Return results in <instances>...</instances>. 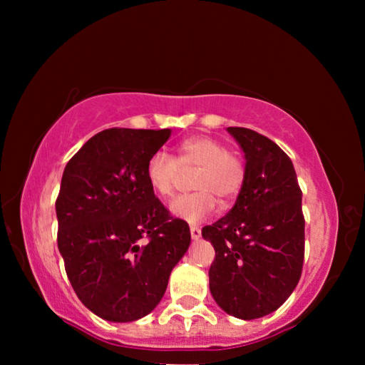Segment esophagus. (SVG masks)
I'll return each instance as SVG.
<instances>
[{"instance_id":"1","label":"esophagus","mask_w":365,"mask_h":365,"mask_svg":"<svg viewBox=\"0 0 365 365\" xmlns=\"http://www.w3.org/2000/svg\"><path fill=\"white\" fill-rule=\"evenodd\" d=\"M190 233H191V238L197 240V238L201 237V228L196 227V225H191V227H190Z\"/></svg>"}]
</instances>
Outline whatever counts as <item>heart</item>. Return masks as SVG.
<instances>
[{
    "label": "heart",
    "instance_id": "1",
    "mask_svg": "<svg viewBox=\"0 0 365 365\" xmlns=\"http://www.w3.org/2000/svg\"><path fill=\"white\" fill-rule=\"evenodd\" d=\"M180 168H197L193 178L196 191L180 196L170 206V212L188 224H197L215 211V196L222 201L233 200L246 180V163L238 153L227 151L212 137H191L178 145L175 158L158 151L148 160L146 180L163 201L174 197Z\"/></svg>",
    "mask_w": 365,
    "mask_h": 365
}]
</instances>
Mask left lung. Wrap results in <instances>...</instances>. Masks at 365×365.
Here are the masks:
<instances>
[{
	"label": "left lung",
	"mask_w": 365,
	"mask_h": 365,
	"mask_svg": "<svg viewBox=\"0 0 365 365\" xmlns=\"http://www.w3.org/2000/svg\"><path fill=\"white\" fill-rule=\"evenodd\" d=\"M246 158V180L230 212L202 227L214 246L209 288L233 317L279 309L298 285L304 262L302 191L292 159L264 135L228 127Z\"/></svg>",
	"instance_id": "1"
}]
</instances>
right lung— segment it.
I'll use <instances>...</instances> for the list:
<instances>
[{"instance_id": "1", "label": "right lung", "mask_w": 365, "mask_h": 365, "mask_svg": "<svg viewBox=\"0 0 365 365\" xmlns=\"http://www.w3.org/2000/svg\"><path fill=\"white\" fill-rule=\"evenodd\" d=\"M169 128H108L67 163L56 200L58 248L78 299L110 322L145 317L163 299L190 246L146 180V164Z\"/></svg>"}]
</instances>
